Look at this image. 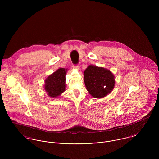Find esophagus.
<instances>
[{
	"instance_id": "esophagus-1",
	"label": "esophagus",
	"mask_w": 159,
	"mask_h": 159,
	"mask_svg": "<svg viewBox=\"0 0 159 159\" xmlns=\"http://www.w3.org/2000/svg\"><path fill=\"white\" fill-rule=\"evenodd\" d=\"M73 68L76 70H80V66L78 65L77 66H73Z\"/></svg>"
}]
</instances>
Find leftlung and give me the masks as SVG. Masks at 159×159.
Returning <instances> with one entry per match:
<instances>
[{
    "label": "left lung",
    "instance_id": "left-lung-1",
    "mask_svg": "<svg viewBox=\"0 0 159 159\" xmlns=\"http://www.w3.org/2000/svg\"><path fill=\"white\" fill-rule=\"evenodd\" d=\"M114 76L107 68L90 65L84 71V81L87 91L94 98L105 97L113 91Z\"/></svg>",
    "mask_w": 159,
    "mask_h": 159
}]
</instances>
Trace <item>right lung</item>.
Segmentation results:
<instances>
[{
    "label": "right lung",
    "instance_id": "obj_1",
    "mask_svg": "<svg viewBox=\"0 0 159 159\" xmlns=\"http://www.w3.org/2000/svg\"><path fill=\"white\" fill-rule=\"evenodd\" d=\"M67 70V68H58L46 78L44 88L49 97H59L66 91V75Z\"/></svg>",
    "mask_w": 159,
    "mask_h": 159
}]
</instances>
